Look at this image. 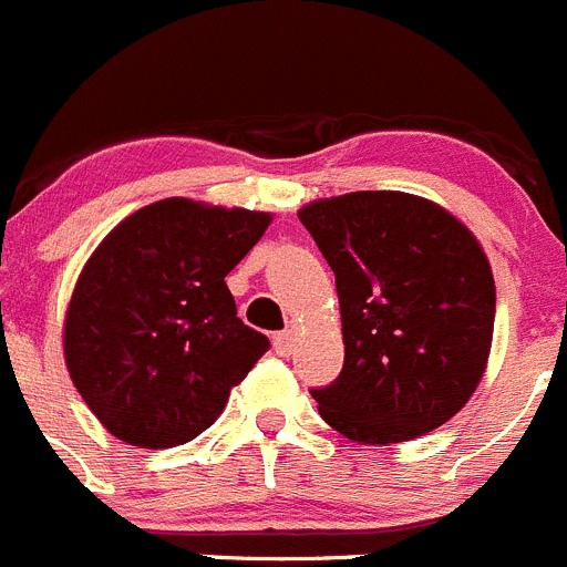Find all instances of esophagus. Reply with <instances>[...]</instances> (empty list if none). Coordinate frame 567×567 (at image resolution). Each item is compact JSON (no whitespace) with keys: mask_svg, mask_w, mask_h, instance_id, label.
Returning a JSON list of instances; mask_svg holds the SVG:
<instances>
[{"mask_svg":"<svg viewBox=\"0 0 567 567\" xmlns=\"http://www.w3.org/2000/svg\"><path fill=\"white\" fill-rule=\"evenodd\" d=\"M272 344H276L278 355H291V352H295V344H297L295 330H281V333H276Z\"/></svg>","mask_w":567,"mask_h":567,"instance_id":"esophagus-1","label":"esophagus"}]
</instances>
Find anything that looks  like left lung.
<instances>
[{"mask_svg": "<svg viewBox=\"0 0 567 567\" xmlns=\"http://www.w3.org/2000/svg\"><path fill=\"white\" fill-rule=\"evenodd\" d=\"M336 276L344 367L311 389L358 444H400L450 422L491 355L496 286L480 243L419 195L363 189L297 212Z\"/></svg>", "mask_w": 567, "mask_h": 567, "instance_id": "obj_1", "label": "left lung"}]
</instances>
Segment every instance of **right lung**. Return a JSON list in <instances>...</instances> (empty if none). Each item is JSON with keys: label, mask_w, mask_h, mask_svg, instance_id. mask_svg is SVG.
<instances>
[{"label": "right lung", "mask_w": 567, "mask_h": 567, "mask_svg": "<svg viewBox=\"0 0 567 567\" xmlns=\"http://www.w3.org/2000/svg\"><path fill=\"white\" fill-rule=\"evenodd\" d=\"M270 220L165 198L101 239L71 295L63 350L76 391L115 439L140 450L198 439L270 350L226 286Z\"/></svg>", "instance_id": "add662e5"}]
</instances>
